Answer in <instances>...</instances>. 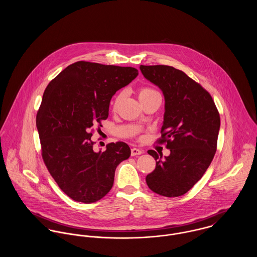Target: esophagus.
I'll use <instances>...</instances> for the list:
<instances>
[{
	"label": "esophagus",
	"mask_w": 257,
	"mask_h": 257,
	"mask_svg": "<svg viewBox=\"0 0 257 257\" xmlns=\"http://www.w3.org/2000/svg\"><path fill=\"white\" fill-rule=\"evenodd\" d=\"M142 153H144V150H143V149H140V148H136V147L132 148V156L140 155V154H142Z\"/></svg>",
	"instance_id": "esophagus-1"
}]
</instances>
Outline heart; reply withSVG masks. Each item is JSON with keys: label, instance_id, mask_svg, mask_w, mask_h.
<instances>
[{"label": "heart", "instance_id": "1", "mask_svg": "<svg viewBox=\"0 0 257 257\" xmlns=\"http://www.w3.org/2000/svg\"><path fill=\"white\" fill-rule=\"evenodd\" d=\"M158 93L154 90H152L151 88H148V87H143L139 90V98L141 100V102L143 101H146L148 98L154 96V95H157ZM123 97H124V93L123 92H119L115 95V97L113 98V101H112V110H116L119 104L121 103V101L123 100Z\"/></svg>", "mask_w": 257, "mask_h": 257}]
</instances>
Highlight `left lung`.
<instances>
[{
	"label": "left lung",
	"mask_w": 257,
	"mask_h": 257,
	"mask_svg": "<svg viewBox=\"0 0 257 257\" xmlns=\"http://www.w3.org/2000/svg\"><path fill=\"white\" fill-rule=\"evenodd\" d=\"M144 76L165 98L164 121L157 144L170 155L148 150L156 161L146 178L151 191L165 197L186 194L205 174L218 144L220 119L210 93L183 71L167 65H141Z\"/></svg>",
	"instance_id": "left-lung-1"
}]
</instances>
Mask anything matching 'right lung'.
<instances>
[{
	"label": "right lung",
	"mask_w": 257,
	"mask_h": 257,
	"mask_svg": "<svg viewBox=\"0 0 257 257\" xmlns=\"http://www.w3.org/2000/svg\"><path fill=\"white\" fill-rule=\"evenodd\" d=\"M139 75L134 67L77 61L47 85L37 110L43 162L74 201L91 204L110 192L116 166L131 155L122 142L94 150V128L109 116L111 97Z\"/></svg>",
	"instance_id": "1"
}]
</instances>
